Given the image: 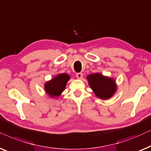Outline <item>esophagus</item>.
Segmentation results:
<instances>
[{
	"label": "esophagus",
	"instance_id": "obj_1",
	"mask_svg": "<svg viewBox=\"0 0 151 151\" xmlns=\"http://www.w3.org/2000/svg\"><path fill=\"white\" fill-rule=\"evenodd\" d=\"M76 77H77L78 78H81L83 77V73H76Z\"/></svg>",
	"mask_w": 151,
	"mask_h": 151
}]
</instances>
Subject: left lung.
Returning a JSON list of instances; mask_svg holds the SVG:
<instances>
[{
    "instance_id": "left-lung-1",
    "label": "left lung",
    "mask_w": 151,
    "mask_h": 151,
    "mask_svg": "<svg viewBox=\"0 0 151 151\" xmlns=\"http://www.w3.org/2000/svg\"><path fill=\"white\" fill-rule=\"evenodd\" d=\"M87 78L91 89L100 99H109L116 92V85L114 78L105 76L100 73L91 74L87 76Z\"/></svg>"
}]
</instances>
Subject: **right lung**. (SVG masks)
I'll return each mask as SVG.
<instances>
[{"label": "right lung", "instance_id": "obj_1", "mask_svg": "<svg viewBox=\"0 0 151 151\" xmlns=\"http://www.w3.org/2000/svg\"><path fill=\"white\" fill-rule=\"evenodd\" d=\"M69 79L70 76L67 74L63 73L58 75L44 85L46 92L52 98L58 97L64 90Z\"/></svg>", "mask_w": 151, "mask_h": 151}]
</instances>
